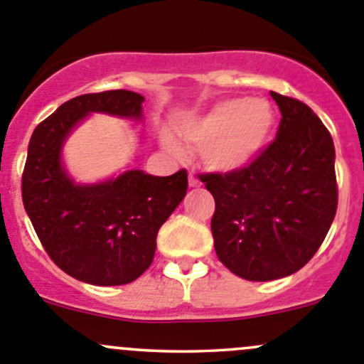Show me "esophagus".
I'll use <instances>...</instances> for the list:
<instances>
[{
  "instance_id": "34e87169",
  "label": "esophagus",
  "mask_w": 364,
  "mask_h": 364,
  "mask_svg": "<svg viewBox=\"0 0 364 364\" xmlns=\"http://www.w3.org/2000/svg\"><path fill=\"white\" fill-rule=\"evenodd\" d=\"M188 185L192 186V188H199V186H200V181H199V179L196 178V176L190 174V176H188Z\"/></svg>"
}]
</instances>
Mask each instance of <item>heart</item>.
Masks as SVG:
<instances>
[{
	"mask_svg": "<svg viewBox=\"0 0 364 364\" xmlns=\"http://www.w3.org/2000/svg\"><path fill=\"white\" fill-rule=\"evenodd\" d=\"M274 130L277 109L262 97L225 98L178 124L179 137L199 148L203 165L216 174H234L250 167L269 148ZM160 142L168 155H183L172 135L164 134Z\"/></svg>",
	"mask_w": 364,
	"mask_h": 364,
	"instance_id": "heart-1",
	"label": "heart"
}]
</instances>
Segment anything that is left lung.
<instances>
[{"mask_svg": "<svg viewBox=\"0 0 364 364\" xmlns=\"http://www.w3.org/2000/svg\"><path fill=\"white\" fill-rule=\"evenodd\" d=\"M282 112L273 144L245 171L205 174L215 197L211 232L220 262L250 282L304 266L335 220V144L308 105L271 91Z\"/></svg>", "mask_w": 364, "mask_h": 364, "instance_id": "left-lung-1", "label": "left lung"}]
</instances>
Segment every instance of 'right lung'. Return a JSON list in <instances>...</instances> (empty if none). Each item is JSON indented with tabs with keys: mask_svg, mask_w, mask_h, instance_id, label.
Wrapping results in <instances>:
<instances>
[{
	"mask_svg": "<svg viewBox=\"0 0 364 364\" xmlns=\"http://www.w3.org/2000/svg\"><path fill=\"white\" fill-rule=\"evenodd\" d=\"M144 97L114 90L65 102L35 128L23 174L24 209L50 259L75 280L124 285L153 262L156 234L185 199L186 171L153 176L141 168L77 183L63 160L70 135L91 114L142 121Z\"/></svg>",
	"mask_w": 364,
	"mask_h": 364,
	"instance_id": "obj_1",
	"label": "right lung"
}]
</instances>
